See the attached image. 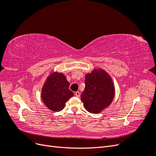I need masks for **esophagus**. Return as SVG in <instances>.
<instances>
[{"label": "esophagus", "mask_w": 156, "mask_h": 156, "mask_svg": "<svg viewBox=\"0 0 156 156\" xmlns=\"http://www.w3.org/2000/svg\"><path fill=\"white\" fill-rule=\"evenodd\" d=\"M75 95L79 98L80 96V92H76L75 93Z\"/></svg>", "instance_id": "esophagus-1"}]
</instances>
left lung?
<instances>
[{"instance_id": "obj_1", "label": "left lung", "mask_w": 156, "mask_h": 156, "mask_svg": "<svg viewBox=\"0 0 156 156\" xmlns=\"http://www.w3.org/2000/svg\"><path fill=\"white\" fill-rule=\"evenodd\" d=\"M115 95L111 75L101 68H94L85 76V88L81 100L85 109L93 114L100 113L109 106Z\"/></svg>"}]
</instances>
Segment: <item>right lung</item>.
Returning a JSON list of instances; mask_svg holds the SVG:
<instances>
[{
    "label": "right lung",
    "instance_id": "obj_1",
    "mask_svg": "<svg viewBox=\"0 0 156 156\" xmlns=\"http://www.w3.org/2000/svg\"><path fill=\"white\" fill-rule=\"evenodd\" d=\"M69 87V83L62 73L52 72L41 88V98L45 105L52 111H62L66 103L74 95Z\"/></svg>",
    "mask_w": 156,
    "mask_h": 156
}]
</instances>
